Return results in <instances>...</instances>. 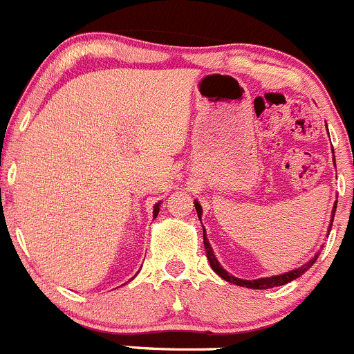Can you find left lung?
<instances>
[{"instance_id": "left-lung-1", "label": "left lung", "mask_w": 354, "mask_h": 354, "mask_svg": "<svg viewBox=\"0 0 354 354\" xmlns=\"http://www.w3.org/2000/svg\"><path fill=\"white\" fill-rule=\"evenodd\" d=\"M194 206H196V212H198V216H201V213H203L201 205H199L198 201H194ZM335 206H337V203H335L334 209H332V220H334V215H335ZM332 220H330V227H332ZM203 243H205L206 258H208L209 265H212L213 272H215L216 275H220L223 281L230 282V284H236V286H241V288H250V289H270V288H277V286L288 284V282L301 277V275H303L304 272H306L318 258V254H315V258H311V260L308 261V263H304L303 267L296 268V270H291V272H286V274H282V275H274V277H261V279H254V281H243V279H237V277H234V275H230L229 272H227L225 268L218 263V260L215 258V253H213L212 246H209L208 237H206L205 230H203Z\"/></svg>"}]
</instances>
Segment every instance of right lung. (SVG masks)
Here are the masks:
<instances>
[{
  "instance_id": "add662e5",
  "label": "right lung",
  "mask_w": 354,
  "mask_h": 354,
  "mask_svg": "<svg viewBox=\"0 0 354 354\" xmlns=\"http://www.w3.org/2000/svg\"><path fill=\"white\" fill-rule=\"evenodd\" d=\"M158 212H160V203H156L155 209H153V218H156V216H158Z\"/></svg>"
}]
</instances>
